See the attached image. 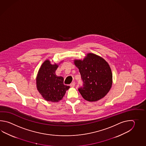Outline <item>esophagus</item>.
Listing matches in <instances>:
<instances>
[{"label":"esophagus","mask_w":146,"mask_h":146,"mask_svg":"<svg viewBox=\"0 0 146 146\" xmlns=\"http://www.w3.org/2000/svg\"><path fill=\"white\" fill-rule=\"evenodd\" d=\"M74 86H75L74 82H72V84H70V87H72V88H74Z\"/></svg>","instance_id":"obj_1"}]
</instances>
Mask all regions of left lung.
<instances>
[{
  "instance_id": "left-lung-1",
  "label": "left lung",
  "mask_w": 146,
  "mask_h": 146,
  "mask_svg": "<svg viewBox=\"0 0 146 146\" xmlns=\"http://www.w3.org/2000/svg\"><path fill=\"white\" fill-rule=\"evenodd\" d=\"M74 62L84 82L78 90L84 99L96 102L106 96L113 82L111 69L106 60L93 53H88L84 59H74Z\"/></svg>"
}]
</instances>
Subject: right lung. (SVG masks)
<instances>
[{"label": "right lung", "instance_id": "1", "mask_svg": "<svg viewBox=\"0 0 146 146\" xmlns=\"http://www.w3.org/2000/svg\"><path fill=\"white\" fill-rule=\"evenodd\" d=\"M58 65L52 64L49 59L44 62L36 78L38 91L47 101L58 102L62 99L70 87L64 84V78L55 74Z\"/></svg>", "mask_w": 146, "mask_h": 146}]
</instances>
